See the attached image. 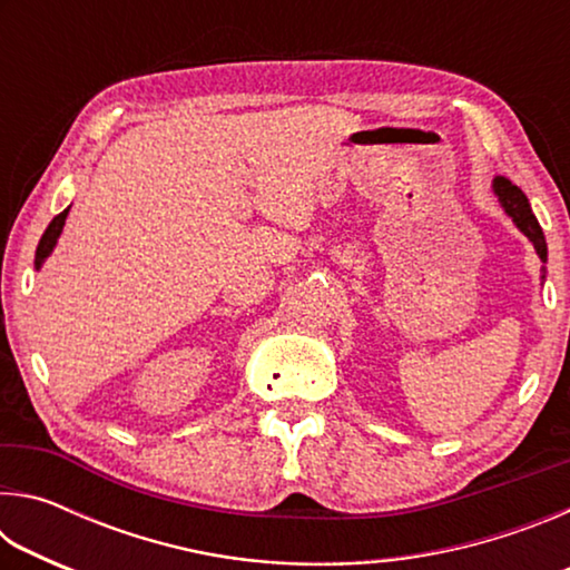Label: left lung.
Masks as SVG:
<instances>
[{
	"mask_svg": "<svg viewBox=\"0 0 570 570\" xmlns=\"http://www.w3.org/2000/svg\"><path fill=\"white\" fill-rule=\"evenodd\" d=\"M493 188H495V193H498L500 204H503V208H505V214L515 220V226H518L520 230H523V234H525L530 240H533L535 254L540 256V262H546V258H548V248H546L543 228H540L538 218L533 216V210H530V204H528L525 193L520 190L518 186H513V183H510V180L503 178V176L495 178Z\"/></svg>",
	"mask_w": 570,
	"mask_h": 570,
	"instance_id": "obj_1",
	"label": "left lung"
}]
</instances>
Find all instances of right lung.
I'll return each instance as SVG.
<instances>
[{"instance_id": "obj_1", "label": "right lung", "mask_w": 570, "mask_h": 570, "mask_svg": "<svg viewBox=\"0 0 570 570\" xmlns=\"http://www.w3.org/2000/svg\"><path fill=\"white\" fill-rule=\"evenodd\" d=\"M67 214H70V208H65L60 216H55L52 218V224L47 226V230L42 234V238H40V246H37V254H35V266L40 268L42 264H45V258L52 254V248H55V244H57V238H60V234H62V226H65V218H67Z\"/></svg>"}]
</instances>
